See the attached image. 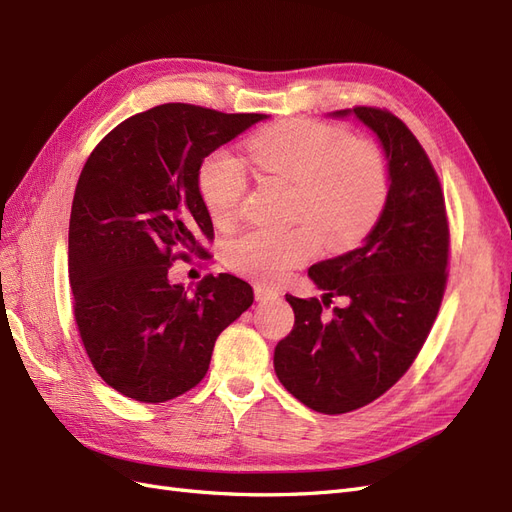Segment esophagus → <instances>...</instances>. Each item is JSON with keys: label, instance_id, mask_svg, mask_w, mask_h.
Wrapping results in <instances>:
<instances>
[{"label": "esophagus", "instance_id": "esophagus-1", "mask_svg": "<svg viewBox=\"0 0 512 512\" xmlns=\"http://www.w3.org/2000/svg\"><path fill=\"white\" fill-rule=\"evenodd\" d=\"M254 294H256V301H260V303L273 301V299H280V292L273 290V288L262 286V284H256V286H254Z\"/></svg>", "mask_w": 512, "mask_h": 512}]
</instances>
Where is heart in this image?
Instances as JSON below:
<instances>
[{
  "label": "heart",
  "mask_w": 512,
  "mask_h": 512,
  "mask_svg": "<svg viewBox=\"0 0 512 512\" xmlns=\"http://www.w3.org/2000/svg\"><path fill=\"white\" fill-rule=\"evenodd\" d=\"M247 151L262 173L292 183L294 218L313 222L286 230H247L226 243V265L262 284L282 282L294 267L314 258L320 235L333 250L365 237L389 198L391 175L380 147L350 141L344 128L331 123H275L258 132ZM198 185L215 224L237 218L247 192V173L239 158L228 151L213 153L200 168Z\"/></svg>",
  "instance_id": "heart-1"
}]
</instances>
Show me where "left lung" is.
I'll return each instance as SVG.
<instances>
[{
  "label": "left lung",
  "mask_w": 512,
  "mask_h": 512,
  "mask_svg": "<svg viewBox=\"0 0 512 512\" xmlns=\"http://www.w3.org/2000/svg\"><path fill=\"white\" fill-rule=\"evenodd\" d=\"M329 117H356L374 132L391 190L356 250L309 267L322 299L286 294L294 327L275 346L273 367L307 408L344 414L389 391L423 348L446 286L448 224L436 170L404 121L371 106ZM333 296L349 305L327 319L321 305Z\"/></svg>",
  "instance_id": "8db88e82"
}]
</instances>
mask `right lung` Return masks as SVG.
Wrapping results in <instances>:
<instances>
[{"label": "right lung", "mask_w": 512, "mask_h": 512, "mask_svg": "<svg viewBox=\"0 0 512 512\" xmlns=\"http://www.w3.org/2000/svg\"><path fill=\"white\" fill-rule=\"evenodd\" d=\"M269 115L160 104L126 119L91 151L68 232L74 318L100 378L143 404L205 378L215 339L254 303L252 286L207 275L188 294L170 262L213 237L200 166Z\"/></svg>", "instance_id": "obj_1"}]
</instances>
